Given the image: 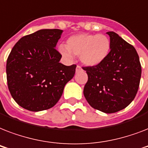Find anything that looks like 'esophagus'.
<instances>
[{
	"label": "esophagus",
	"instance_id": "esophagus-1",
	"mask_svg": "<svg viewBox=\"0 0 148 148\" xmlns=\"http://www.w3.org/2000/svg\"><path fill=\"white\" fill-rule=\"evenodd\" d=\"M82 71V68H81L80 66H77V68H76V72L77 73V72L79 71Z\"/></svg>",
	"mask_w": 148,
	"mask_h": 148
}]
</instances>
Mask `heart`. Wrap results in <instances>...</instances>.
Returning <instances> with one entry per match:
<instances>
[{"instance_id": "obj_1", "label": "heart", "mask_w": 148, "mask_h": 148, "mask_svg": "<svg viewBox=\"0 0 148 148\" xmlns=\"http://www.w3.org/2000/svg\"><path fill=\"white\" fill-rule=\"evenodd\" d=\"M58 51L67 59H71L73 54L80 56L84 64L95 67L107 59L110 51V41L103 34H78L70 37L67 45H60Z\"/></svg>"}]
</instances>
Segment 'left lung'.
I'll use <instances>...</instances> for the list:
<instances>
[{
  "label": "left lung",
  "mask_w": 148,
  "mask_h": 148,
  "mask_svg": "<svg viewBox=\"0 0 148 148\" xmlns=\"http://www.w3.org/2000/svg\"><path fill=\"white\" fill-rule=\"evenodd\" d=\"M110 37V51L101 64L85 67L88 76L84 95L92 108L106 114L123 110L138 92L141 66L135 48L114 31Z\"/></svg>",
  "instance_id": "obj_1"
}]
</instances>
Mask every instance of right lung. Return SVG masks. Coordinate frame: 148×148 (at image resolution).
Returning a JSON list of instances; mask_svg holds the SVG:
<instances>
[{
  "label": "right lung",
  "mask_w": 148,
  "mask_h": 148,
  "mask_svg": "<svg viewBox=\"0 0 148 148\" xmlns=\"http://www.w3.org/2000/svg\"><path fill=\"white\" fill-rule=\"evenodd\" d=\"M62 33L59 29H42L24 36L8 56V89L26 110L36 112L53 107L74 76L76 65L60 63L61 54L55 48Z\"/></svg>",
  "instance_id": "1"
}]
</instances>
